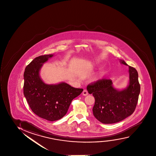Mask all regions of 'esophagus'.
Segmentation results:
<instances>
[{
    "label": "esophagus",
    "instance_id": "34e87169",
    "mask_svg": "<svg viewBox=\"0 0 156 156\" xmlns=\"http://www.w3.org/2000/svg\"><path fill=\"white\" fill-rule=\"evenodd\" d=\"M83 95L84 96H87L88 95V92H87V90H83L82 92Z\"/></svg>",
    "mask_w": 156,
    "mask_h": 156
}]
</instances>
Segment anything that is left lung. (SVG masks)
I'll return each instance as SVG.
<instances>
[{
    "instance_id": "obj_1",
    "label": "left lung",
    "mask_w": 156,
    "mask_h": 156,
    "mask_svg": "<svg viewBox=\"0 0 156 156\" xmlns=\"http://www.w3.org/2000/svg\"><path fill=\"white\" fill-rule=\"evenodd\" d=\"M122 64L127 66L122 60ZM129 67V84L123 90L114 88L110 79H101L92 83L87 87L89 94L95 98L93 108L94 116L103 124L118 122L131 115L137 106L140 86L137 70Z\"/></svg>"
}]
</instances>
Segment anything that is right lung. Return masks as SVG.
Wrapping results in <instances>:
<instances>
[{"label": "right lung", "instance_id": "1", "mask_svg": "<svg viewBox=\"0 0 156 156\" xmlns=\"http://www.w3.org/2000/svg\"><path fill=\"white\" fill-rule=\"evenodd\" d=\"M53 55L37 57L27 66L23 75V94L30 108L38 116L51 122L64 116L72 101L83 90L64 82L55 85L43 82L40 76V69Z\"/></svg>", "mask_w": 156, "mask_h": 156}]
</instances>
